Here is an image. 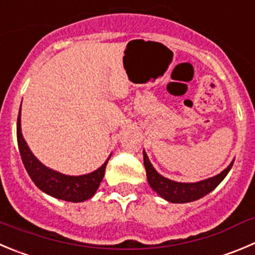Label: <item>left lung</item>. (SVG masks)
I'll return each mask as SVG.
<instances>
[{
	"label": "left lung",
	"mask_w": 255,
	"mask_h": 255,
	"mask_svg": "<svg viewBox=\"0 0 255 255\" xmlns=\"http://www.w3.org/2000/svg\"><path fill=\"white\" fill-rule=\"evenodd\" d=\"M233 164H234V161H232V164L225 170H223L214 178L199 181V183H176V181L169 180V179L157 174L156 170L150 164L146 152L144 151V165L150 186L161 198L166 199L171 203L194 202V200H198V199L209 194L222 183L223 179L227 176V174L232 169Z\"/></svg>",
	"instance_id": "8db88e82"
}]
</instances>
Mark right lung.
<instances>
[{"instance_id":"obj_1","label":"right lung","mask_w":255,"mask_h":255,"mask_svg":"<svg viewBox=\"0 0 255 255\" xmlns=\"http://www.w3.org/2000/svg\"><path fill=\"white\" fill-rule=\"evenodd\" d=\"M21 114V108H20ZM20 114L17 118V144L20 149L21 159H22L25 169L27 170L28 175L32 179L38 189L45 191L48 195L53 198L66 200V202L79 203L85 202L90 199L98 190L101 180L105 174L106 165H108L109 157L101 168L95 170L91 174L80 176H69L60 174L55 170L46 168L42 165L28 149L27 144L23 140L21 134V120Z\"/></svg>"}]
</instances>
